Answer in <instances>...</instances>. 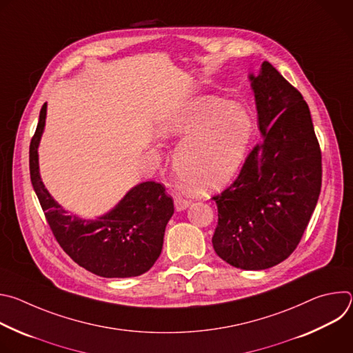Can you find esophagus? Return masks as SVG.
Listing matches in <instances>:
<instances>
[{
	"mask_svg": "<svg viewBox=\"0 0 353 353\" xmlns=\"http://www.w3.org/2000/svg\"><path fill=\"white\" fill-rule=\"evenodd\" d=\"M174 207H176L177 212H181V211H184L190 207V201H187L184 198H180V196H176L174 198Z\"/></svg>",
	"mask_w": 353,
	"mask_h": 353,
	"instance_id": "obj_1",
	"label": "esophagus"
}]
</instances>
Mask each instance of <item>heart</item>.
<instances>
[{
	"label": "heart",
	"instance_id": "b5f03b06",
	"mask_svg": "<svg viewBox=\"0 0 353 353\" xmlns=\"http://www.w3.org/2000/svg\"><path fill=\"white\" fill-rule=\"evenodd\" d=\"M157 128L162 138H183L173 154L176 176L198 191H212L230 181L241 168L254 120L241 103L199 94L166 110Z\"/></svg>",
	"mask_w": 353,
	"mask_h": 353
}]
</instances>
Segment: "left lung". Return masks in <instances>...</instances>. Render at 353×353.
I'll use <instances>...</instances> for the list:
<instances>
[{
  "label": "left lung",
  "instance_id": "1",
  "mask_svg": "<svg viewBox=\"0 0 353 353\" xmlns=\"http://www.w3.org/2000/svg\"><path fill=\"white\" fill-rule=\"evenodd\" d=\"M261 142L221 195L215 253L232 267L271 268L297 247L321 190V152L307 103L268 61L250 74Z\"/></svg>",
  "mask_w": 353,
  "mask_h": 353
}]
</instances>
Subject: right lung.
Listing matches in <instances>:
<instances>
[{
    "label": "right lung",
    "mask_w": 353,
    "mask_h": 353,
    "mask_svg": "<svg viewBox=\"0 0 353 353\" xmlns=\"http://www.w3.org/2000/svg\"><path fill=\"white\" fill-rule=\"evenodd\" d=\"M47 103L30 142L29 166L33 190L46 219L65 253L89 272L103 278L139 276L162 253L166 225L174 214L165 187L142 181L130 188L109 212L94 219L68 214L41 181L39 145L44 132Z\"/></svg>",
    "instance_id": "obj_1"
}]
</instances>
